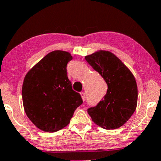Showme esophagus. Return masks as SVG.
I'll use <instances>...</instances> for the list:
<instances>
[{"mask_svg":"<svg viewBox=\"0 0 161 161\" xmlns=\"http://www.w3.org/2000/svg\"><path fill=\"white\" fill-rule=\"evenodd\" d=\"M80 95H81V97H82V101H86V94H85L84 92H81Z\"/></svg>","mask_w":161,"mask_h":161,"instance_id":"1","label":"esophagus"}]
</instances>
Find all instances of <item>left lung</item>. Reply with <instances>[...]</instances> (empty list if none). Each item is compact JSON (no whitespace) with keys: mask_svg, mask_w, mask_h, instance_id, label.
<instances>
[{"mask_svg":"<svg viewBox=\"0 0 161 161\" xmlns=\"http://www.w3.org/2000/svg\"><path fill=\"white\" fill-rule=\"evenodd\" d=\"M85 58L104 78L108 87L106 95L97 106L88 108V114L92 121L102 128H119L129 120L137 107L136 79L129 68L110 51H96Z\"/></svg>","mask_w":161,"mask_h":161,"instance_id":"left-lung-1","label":"left lung"}]
</instances>
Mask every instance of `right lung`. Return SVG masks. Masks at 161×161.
<instances>
[{
    "label": "right lung",
    "mask_w": 161,
    "mask_h": 161,
    "mask_svg": "<svg viewBox=\"0 0 161 161\" xmlns=\"http://www.w3.org/2000/svg\"><path fill=\"white\" fill-rule=\"evenodd\" d=\"M72 59L69 52L53 51L24 78V110L33 124L44 132H54L66 126L75 109L82 104L80 94L73 91L66 73V65Z\"/></svg>",
    "instance_id": "right-lung-1"
}]
</instances>
